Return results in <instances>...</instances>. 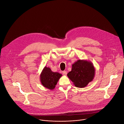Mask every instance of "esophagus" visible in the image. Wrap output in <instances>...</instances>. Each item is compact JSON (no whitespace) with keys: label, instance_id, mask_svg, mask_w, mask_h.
I'll return each mask as SVG.
<instances>
[{"label":"esophagus","instance_id":"34e87169","mask_svg":"<svg viewBox=\"0 0 124 124\" xmlns=\"http://www.w3.org/2000/svg\"><path fill=\"white\" fill-rule=\"evenodd\" d=\"M62 73L63 75H66L67 74V71H63L62 72Z\"/></svg>","mask_w":124,"mask_h":124}]
</instances>
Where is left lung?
I'll return each mask as SVG.
<instances>
[{"instance_id":"1","label":"left lung","mask_w":124,"mask_h":124,"mask_svg":"<svg viewBox=\"0 0 124 124\" xmlns=\"http://www.w3.org/2000/svg\"><path fill=\"white\" fill-rule=\"evenodd\" d=\"M95 75V69L93 63L86 60H78L72 65V70L67 76L75 86L84 88L91 82Z\"/></svg>"}]
</instances>
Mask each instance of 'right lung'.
Wrapping results in <instances>:
<instances>
[{
    "mask_svg": "<svg viewBox=\"0 0 124 124\" xmlns=\"http://www.w3.org/2000/svg\"><path fill=\"white\" fill-rule=\"evenodd\" d=\"M62 75L54 72L50 68L45 66L40 75V81L42 85L49 90L54 89Z\"/></svg>",
    "mask_w": 124,
    "mask_h": 124,
    "instance_id": "add662e5",
    "label": "right lung"
}]
</instances>
